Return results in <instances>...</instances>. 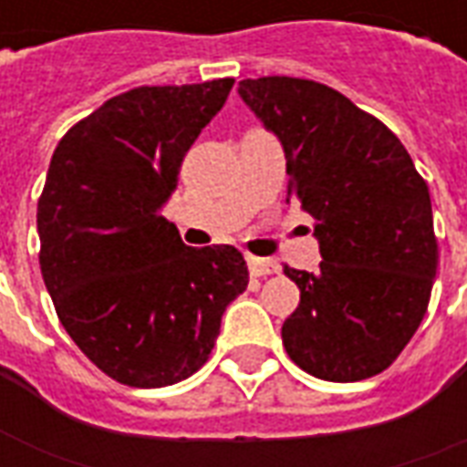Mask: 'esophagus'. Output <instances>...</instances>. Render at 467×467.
<instances>
[{
	"label": "esophagus",
	"mask_w": 467,
	"mask_h": 467,
	"mask_svg": "<svg viewBox=\"0 0 467 467\" xmlns=\"http://www.w3.org/2000/svg\"><path fill=\"white\" fill-rule=\"evenodd\" d=\"M247 267L253 277H267V275H277L280 267L273 260H265V257H247Z\"/></svg>",
	"instance_id": "34e87169"
}]
</instances>
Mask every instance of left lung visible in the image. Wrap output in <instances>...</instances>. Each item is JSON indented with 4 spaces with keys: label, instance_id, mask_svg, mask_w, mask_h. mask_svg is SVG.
<instances>
[{
    "label": "left lung",
    "instance_id": "1",
    "mask_svg": "<svg viewBox=\"0 0 467 467\" xmlns=\"http://www.w3.org/2000/svg\"><path fill=\"white\" fill-rule=\"evenodd\" d=\"M237 92L283 144L290 197L315 220L320 270L285 265L300 305L290 360L320 380L382 372L410 343L438 270L428 184L395 134L313 79H243Z\"/></svg>",
    "mask_w": 467,
    "mask_h": 467
}]
</instances>
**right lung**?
Masks as SVG:
<instances>
[{"label": "right lung", "instance_id": "right-lung-1", "mask_svg": "<svg viewBox=\"0 0 467 467\" xmlns=\"http://www.w3.org/2000/svg\"><path fill=\"white\" fill-rule=\"evenodd\" d=\"M233 85L130 89L52 154L36 204L42 277L69 337L117 382L164 388L200 370L250 283L240 250L187 247L160 214Z\"/></svg>", "mask_w": 467, "mask_h": 467}]
</instances>
